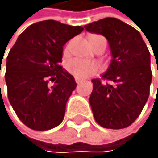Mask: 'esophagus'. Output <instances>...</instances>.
Segmentation results:
<instances>
[{
	"label": "esophagus",
	"mask_w": 158,
	"mask_h": 158,
	"mask_svg": "<svg viewBox=\"0 0 158 158\" xmlns=\"http://www.w3.org/2000/svg\"><path fill=\"white\" fill-rule=\"evenodd\" d=\"M81 81H83V80H81V78L75 77V83H77V84H81Z\"/></svg>",
	"instance_id": "esophagus-1"
}]
</instances>
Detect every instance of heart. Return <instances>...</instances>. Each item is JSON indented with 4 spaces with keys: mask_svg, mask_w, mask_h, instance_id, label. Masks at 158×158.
Here are the masks:
<instances>
[{
    "mask_svg": "<svg viewBox=\"0 0 158 158\" xmlns=\"http://www.w3.org/2000/svg\"><path fill=\"white\" fill-rule=\"evenodd\" d=\"M69 51V45L66 46L65 54H67ZM66 69L70 74L73 77L85 80L92 75H94L99 69V65L93 61L84 60L81 58H74L69 60L66 64Z\"/></svg>",
    "mask_w": 158,
    "mask_h": 158,
    "instance_id": "obj_1",
    "label": "heart"
}]
</instances>
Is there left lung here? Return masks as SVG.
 Segmentation results:
<instances>
[{
    "label": "left lung",
    "instance_id": "1",
    "mask_svg": "<svg viewBox=\"0 0 158 158\" xmlns=\"http://www.w3.org/2000/svg\"><path fill=\"white\" fill-rule=\"evenodd\" d=\"M85 29L104 36L113 57L102 74L103 80L112 84L92 80L89 101L93 116L104 128H125L137 120L149 97L152 80L149 49L140 32L118 18H103Z\"/></svg>",
    "mask_w": 158,
    "mask_h": 158
}]
</instances>
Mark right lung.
Instances as JSON below:
<instances>
[{"mask_svg":"<svg viewBox=\"0 0 158 158\" xmlns=\"http://www.w3.org/2000/svg\"><path fill=\"white\" fill-rule=\"evenodd\" d=\"M83 30L52 19L39 21L21 33L10 49L5 73L8 99L31 129L48 130L63 121L66 102L77 88L74 77L60 65L63 46ZM49 80L54 81L52 87Z\"/></svg>","mask_w":158,"mask_h":158,"instance_id":"1","label":"right lung"}]
</instances>
